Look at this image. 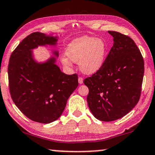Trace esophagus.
Wrapping results in <instances>:
<instances>
[{"instance_id": "34e87169", "label": "esophagus", "mask_w": 155, "mask_h": 155, "mask_svg": "<svg viewBox=\"0 0 155 155\" xmlns=\"http://www.w3.org/2000/svg\"><path fill=\"white\" fill-rule=\"evenodd\" d=\"M78 82H79L80 84H82V83H83V78L82 77H79V78H78Z\"/></svg>"}]
</instances>
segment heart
Wrapping results in <instances>:
<instances>
[{"label":"heart","instance_id":"obj_1","mask_svg":"<svg viewBox=\"0 0 155 155\" xmlns=\"http://www.w3.org/2000/svg\"><path fill=\"white\" fill-rule=\"evenodd\" d=\"M107 50L106 44L102 39L84 35L68 44L66 54L73 62H79L83 73L93 74L104 65ZM61 61L66 66L70 65V61L66 57H62Z\"/></svg>","mask_w":155,"mask_h":155}]
</instances>
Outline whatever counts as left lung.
<instances>
[{
    "mask_svg": "<svg viewBox=\"0 0 155 155\" xmlns=\"http://www.w3.org/2000/svg\"><path fill=\"white\" fill-rule=\"evenodd\" d=\"M113 46L103 66L84 80L89 88L87 99L96 119L104 122L118 120L129 113L140 99L144 61L131 38L108 31Z\"/></svg>",
    "mask_w": 155,
    "mask_h": 155,
    "instance_id": "8db88e82",
    "label": "left lung"
}]
</instances>
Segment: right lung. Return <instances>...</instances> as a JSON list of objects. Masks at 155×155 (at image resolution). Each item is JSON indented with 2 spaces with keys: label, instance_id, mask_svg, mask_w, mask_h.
I'll return each instance as SVG.
<instances>
[{
  "label": "right lung",
  "instance_id": "add662e5",
  "mask_svg": "<svg viewBox=\"0 0 155 155\" xmlns=\"http://www.w3.org/2000/svg\"><path fill=\"white\" fill-rule=\"evenodd\" d=\"M57 41V37L32 33L15 48L9 61V88L13 102L28 118L42 124L61 116L69 96L78 86L77 74L62 73L55 58L45 63L33 59V49L54 45ZM54 53L57 57V51Z\"/></svg>",
  "mask_w": 155,
  "mask_h": 155
}]
</instances>
